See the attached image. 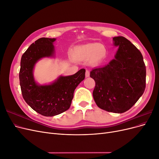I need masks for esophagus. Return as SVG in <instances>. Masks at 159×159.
Instances as JSON below:
<instances>
[{
	"label": "esophagus",
	"instance_id": "1",
	"mask_svg": "<svg viewBox=\"0 0 159 159\" xmlns=\"http://www.w3.org/2000/svg\"><path fill=\"white\" fill-rule=\"evenodd\" d=\"M85 77L86 78H88V77H89V71L88 70L85 71Z\"/></svg>",
	"mask_w": 159,
	"mask_h": 159
}]
</instances>
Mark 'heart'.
Segmentation results:
<instances>
[{
    "instance_id": "obj_1",
    "label": "heart",
    "mask_w": 159,
    "mask_h": 159,
    "mask_svg": "<svg viewBox=\"0 0 159 159\" xmlns=\"http://www.w3.org/2000/svg\"><path fill=\"white\" fill-rule=\"evenodd\" d=\"M106 54V48L98 43L81 45L76 47L74 50V56L76 59L85 60L90 58L92 63L102 60Z\"/></svg>"
}]
</instances>
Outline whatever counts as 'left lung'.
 Here are the masks:
<instances>
[{"label":"left lung","instance_id":"1","mask_svg":"<svg viewBox=\"0 0 159 159\" xmlns=\"http://www.w3.org/2000/svg\"><path fill=\"white\" fill-rule=\"evenodd\" d=\"M119 48L115 58L102 68L90 71L95 80L93 96L105 111L122 113L141 97L146 86V66L141 52L123 36L113 38Z\"/></svg>","mask_w":159,"mask_h":159}]
</instances>
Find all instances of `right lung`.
I'll use <instances>...</instances> for the list:
<instances>
[{"label": "right lung", "instance_id": "right-lung-1", "mask_svg": "<svg viewBox=\"0 0 159 159\" xmlns=\"http://www.w3.org/2000/svg\"><path fill=\"white\" fill-rule=\"evenodd\" d=\"M56 38H41L24 53L21 57L19 80L22 97L29 106L44 116L52 117L68 110L74 91L85 78V69L74 75L60 76L49 85L38 84L33 70L36 62L43 57H53Z\"/></svg>", "mask_w": 159, "mask_h": 159}]
</instances>
